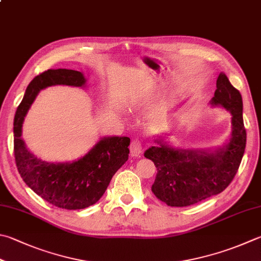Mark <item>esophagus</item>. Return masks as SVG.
Segmentation results:
<instances>
[{
	"label": "esophagus",
	"mask_w": 261,
	"mask_h": 261,
	"mask_svg": "<svg viewBox=\"0 0 261 261\" xmlns=\"http://www.w3.org/2000/svg\"><path fill=\"white\" fill-rule=\"evenodd\" d=\"M143 150H144V145H143V143H142V142L139 139H136V140H134V141L132 142V144H130V153L133 155H140V154H142V152H143Z\"/></svg>",
	"instance_id": "34e87169"
}]
</instances>
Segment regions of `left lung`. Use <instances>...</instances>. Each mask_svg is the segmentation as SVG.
I'll return each instance as SVG.
<instances>
[{
    "mask_svg": "<svg viewBox=\"0 0 261 261\" xmlns=\"http://www.w3.org/2000/svg\"><path fill=\"white\" fill-rule=\"evenodd\" d=\"M209 105L232 115V128L225 143L209 149H180L170 143L168 134H161L155 136L156 145L144 152L156 168L151 190L170 207H188L219 194L233 180L242 160L247 142L242 96L224 72L219 73Z\"/></svg>",
    "mask_w": 261,
    "mask_h": 261,
    "instance_id": "obj_1",
    "label": "left lung"
}]
</instances>
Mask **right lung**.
Here are the masks:
<instances>
[{
    "mask_svg": "<svg viewBox=\"0 0 261 261\" xmlns=\"http://www.w3.org/2000/svg\"><path fill=\"white\" fill-rule=\"evenodd\" d=\"M67 85L87 87L81 71L48 69L29 83L13 121L14 158L19 174L28 188L58 208L84 209L96 203L112 176L128 159L130 139L105 136L81 158L66 162H48L38 158L22 140V124L38 93L46 87Z\"/></svg>",
    "mask_w": 261,
    "mask_h": 261,
    "instance_id": "1",
    "label": "right lung"
}]
</instances>
